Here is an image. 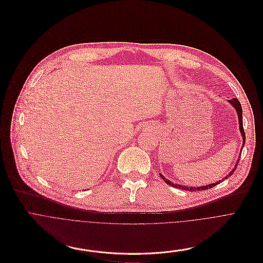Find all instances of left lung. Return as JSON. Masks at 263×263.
I'll list each match as a JSON object with an SVG mask.
<instances>
[{"label": "left lung", "mask_w": 263, "mask_h": 263, "mask_svg": "<svg viewBox=\"0 0 263 263\" xmlns=\"http://www.w3.org/2000/svg\"><path fill=\"white\" fill-rule=\"evenodd\" d=\"M229 102L232 104V106L234 107V109L236 110V112H237V115H238V120H239V130H240V133H241V136H242V141H243V144L246 143V134H245V130H243V126H242V109H241V104H240V102H239V100L237 99V98H233V99H231V100H229ZM241 154V153H240ZM238 162H239V160H238ZM238 162H237V164H236V166L238 165ZM236 166H235V168L224 178V179H226V178H228V177H230L233 173H234V171H235V169H236ZM161 177L164 179V181L167 183V184H169V185H171V186H173V187H177V189H180V190H183V191H190V192H195V191H204V190H208V189H212V187H214V186H216V185H218L219 183H221L224 179H222V180H220V181H218V182H216V183H212V184H208V185H204V186H197V187H192V186H185V185H179V184H175V183H173V182H171L170 180H168L167 178H165L163 175H161Z\"/></svg>", "instance_id": "obj_1"}]
</instances>
